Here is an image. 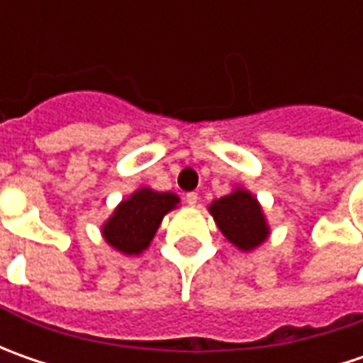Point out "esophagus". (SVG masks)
Wrapping results in <instances>:
<instances>
[{
	"label": "esophagus",
	"instance_id": "esophagus-1",
	"mask_svg": "<svg viewBox=\"0 0 363 363\" xmlns=\"http://www.w3.org/2000/svg\"><path fill=\"white\" fill-rule=\"evenodd\" d=\"M198 200H200V198H198V194H196V191H189V194H186V202H188L189 206H196Z\"/></svg>",
	"mask_w": 363,
	"mask_h": 363
}]
</instances>
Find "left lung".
<instances>
[{"label":"left lung","mask_w":363,"mask_h":363,"mask_svg":"<svg viewBox=\"0 0 363 363\" xmlns=\"http://www.w3.org/2000/svg\"><path fill=\"white\" fill-rule=\"evenodd\" d=\"M218 228L240 250H252L269 234L257 198L246 189H236L210 206Z\"/></svg>","instance_id":"left-lung-1"}]
</instances>
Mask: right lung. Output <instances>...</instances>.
Segmentation results:
<instances>
[{"mask_svg":"<svg viewBox=\"0 0 363 363\" xmlns=\"http://www.w3.org/2000/svg\"><path fill=\"white\" fill-rule=\"evenodd\" d=\"M179 202L175 194L143 188L121 202L105 224L106 242L123 255H139L153 240L163 216Z\"/></svg>","mask_w":363,"mask_h":363,"instance_id":"obj_1","label":"right lung"}]
</instances>
